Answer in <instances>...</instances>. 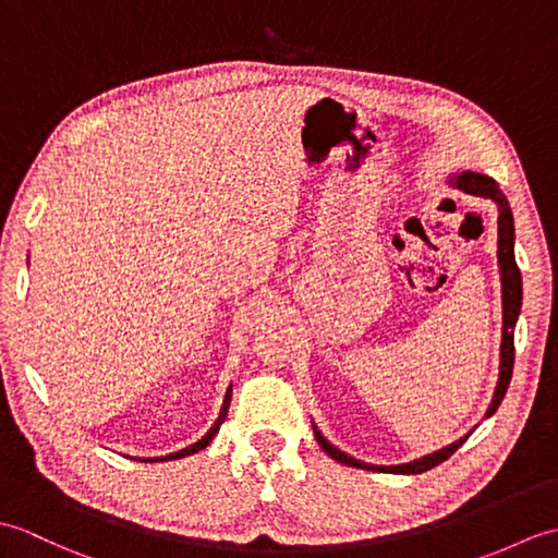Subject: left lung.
Returning a JSON list of instances; mask_svg holds the SVG:
<instances>
[{"label": "left lung", "mask_w": 558, "mask_h": 558, "mask_svg": "<svg viewBox=\"0 0 558 558\" xmlns=\"http://www.w3.org/2000/svg\"><path fill=\"white\" fill-rule=\"evenodd\" d=\"M456 186L462 189V192L475 194V196H489L499 204V266H501V290H504V336H501V372H499V386L494 390V400L487 410V417L499 410L501 400L508 390V384H511L513 376V360H515V345H513V330H515V322L520 314V302H523V280H520V270L515 264V254H513V213L511 206H508L506 196L501 194V189L496 186V182L487 174H475V172H462L460 177H456ZM314 436L318 446H322L326 453L342 462V465L350 468H362V470H381V472H396V475H420V472H426L436 468L438 462L448 460L456 450L465 444V438L460 441L450 444L441 450H436L432 456H424L414 462H405V465H393V468H374V465H364V462L354 460L350 456L342 453L333 444H328L326 438L316 432L314 426Z\"/></svg>", "instance_id": "obj_1"}]
</instances>
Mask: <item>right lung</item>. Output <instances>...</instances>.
Segmentation results:
<instances>
[{"instance_id":"right-lung-1","label":"right lung","mask_w":558,"mask_h":558,"mask_svg":"<svg viewBox=\"0 0 558 558\" xmlns=\"http://www.w3.org/2000/svg\"><path fill=\"white\" fill-rule=\"evenodd\" d=\"M230 398H232V386L228 388V393H225V400H222V410H220V417L216 420V424L210 426L208 429V434L204 436V438H198V441L194 444V446H189V448H182V450H177V453H170L168 458L165 460H174V458H184V456H192V453H198V450H204L210 441H213V436L218 434V429H220V424L225 422V417H228V410H230ZM150 462V460H148Z\"/></svg>"}]
</instances>
